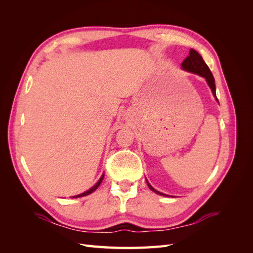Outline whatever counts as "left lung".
Listing matches in <instances>:
<instances>
[{
  "label": "left lung",
  "instance_id": "left-lung-1",
  "mask_svg": "<svg viewBox=\"0 0 253 253\" xmlns=\"http://www.w3.org/2000/svg\"><path fill=\"white\" fill-rule=\"evenodd\" d=\"M181 68L183 71L192 73V74H196L198 76H201V77L205 78L207 83H208L209 87L211 88V91H212L214 98H215V100L218 102V99L216 98L215 80H214V77H213V75L210 71V68L208 67V65L205 63V61H204V59L202 58L200 53H198L194 49H190L189 56L185 60H183V62L181 63ZM147 183H148L149 188L153 191V192H155L156 194H159L162 196H168L167 194H164L162 192H159V191L155 190L150 185L148 180H147Z\"/></svg>",
  "mask_w": 253,
  "mask_h": 253
}]
</instances>
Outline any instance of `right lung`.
I'll return each mask as SVG.
<instances>
[{"instance_id":"obj_1","label":"right lung","mask_w":253,"mask_h":253,"mask_svg":"<svg viewBox=\"0 0 253 253\" xmlns=\"http://www.w3.org/2000/svg\"><path fill=\"white\" fill-rule=\"evenodd\" d=\"M103 177H104V174H102L101 175V177L99 178V180L95 183V186H93L91 187L89 190H87V191H85V192H83V193H81V194H79V195H75V196H73V198H78V197H82V196H86V195H88V194H90V193H93L94 191L100 186V183L102 182V180H103Z\"/></svg>"}]
</instances>
